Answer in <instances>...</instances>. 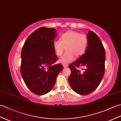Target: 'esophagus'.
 Returning a JSON list of instances; mask_svg holds the SVG:
<instances>
[{
  "label": "esophagus",
  "mask_w": 121,
  "mask_h": 121,
  "mask_svg": "<svg viewBox=\"0 0 121 121\" xmlns=\"http://www.w3.org/2000/svg\"><path fill=\"white\" fill-rule=\"evenodd\" d=\"M68 65H68V64H63V66L64 68H67Z\"/></svg>",
  "instance_id": "obj_1"
}]
</instances>
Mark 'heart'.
<instances>
[{
  "label": "heart",
  "mask_w": 121,
  "mask_h": 121,
  "mask_svg": "<svg viewBox=\"0 0 121 121\" xmlns=\"http://www.w3.org/2000/svg\"><path fill=\"white\" fill-rule=\"evenodd\" d=\"M88 38L85 34L70 30L61 35L60 40L56 39L53 42V48L56 55L60 56L65 49L66 52L61 56L60 62L66 63L71 62L76 57L83 55L86 50Z\"/></svg>",
  "instance_id": "heart-1"
}]
</instances>
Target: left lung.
<instances>
[{
  "mask_svg": "<svg viewBox=\"0 0 121 121\" xmlns=\"http://www.w3.org/2000/svg\"><path fill=\"white\" fill-rule=\"evenodd\" d=\"M87 38L85 53L69 66L71 71L69 83L74 91L81 95H88L97 88L105 70L106 53L101 40L91 30H89ZM79 67H85L84 72L77 69Z\"/></svg>",
  "mask_w": 121,
  "mask_h": 121,
  "instance_id": "obj_1",
  "label": "left lung"
}]
</instances>
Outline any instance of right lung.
<instances>
[{"label": "right lung", "mask_w": 121, "mask_h": 121, "mask_svg": "<svg viewBox=\"0 0 121 121\" xmlns=\"http://www.w3.org/2000/svg\"><path fill=\"white\" fill-rule=\"evenodd\" d=\"M56 35L53 28L39 27L27 37L23 46L20 72L28 88L35 94L49 92L63 69L60 63L53 64L58 60L53 48Z\"/></svg>", "instance_id": "right-lung-1"}]
</instances>
